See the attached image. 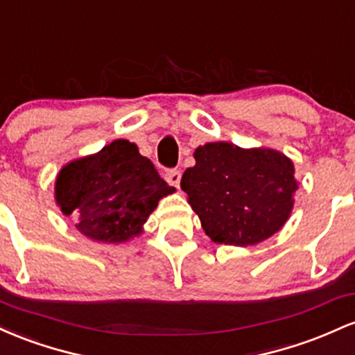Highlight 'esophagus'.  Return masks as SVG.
Returning a JSON list of instances; mask_svg holds the SVG:
<instances>
[{
    "instance_id": "obj_1",
    "label": "esophagus",
    "mask_w": 355,
    "mask_h": 355,
    "mask_svg": "<svg viewBox=\"0 0 355 355\" xmlns=\"http://www.w3.org/2000/svg\"><path fill=\"white\" fill-rule=\"evenodd\" d=\"M164 179L171 186H176V188H179V182H181V173H179L178 169H167L164 173Z\"/></svg>"
}]
</instances>
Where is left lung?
I'll list each match as a JSON object with an SVG mask.
<instances>
[{
    "label": "left lung",
    "mask_w": 355,
    "mask_h": 355,
    "mask_svg": "<svg viewBox=\"0 0 355 355\" xmlns=\"http://www.w3.org/2000/svg\"><path fill=\"white\" fill-rule=\"evenodd\" d=\"M194 159L181 189L214 243L257 245L288 220L298 182L285 154L208 142L194 150Z\"/></svg>",
    "instance_id": "1"
}]
</instances>
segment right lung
<instances>
[{
	"instance_id": "right-lung-1",
	"label": "right lung",
	"mask_w": 355,
	"mask_h": 355,
	"mask_svg": "<svg viewBox=\"0 0 355 355\" xmlns=\"http://www.w3.org/2000/svg\"><path fill=\"white\" fill-rule=\"evenodd\" d=\"M137 146L117 139L97 154L62 167L55 201L77 218V230L101 243H124L142 233L159 199L174 193Z\"/></svg>"
}]
</instances>
